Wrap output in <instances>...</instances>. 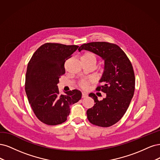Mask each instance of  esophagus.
<instances>
[{
	"instance_id": "34e87169",
	"label": "esophagus",
	"mask_w": 160,
	"mask_h": 160,
	"mask_svg": "<svg viewBox=\"0 0 160 160\" xmlns=\"http://www.w3.org/2000/svg\"><path fill=\"white\" fill-rule=\"evenodd\" d=\"M87 96H88V94L86 93H85V92H82V98H86Z\"/></svg>"
}]
</instances>
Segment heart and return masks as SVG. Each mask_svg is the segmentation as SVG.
<instances>
[{
    "mask_svg": "<svg viewBox=\"0 0 160 160\" xmlns=\"http://www.w3.org/2000/svg\"><path fill=\"white\" fill-rule=\"evenodd\" d=\"M81 60L85 62H87V63H92L95 65L97 61V58H96V54H94L93 52H88L84 53L82 56ZM94 82V79L93 78H90L87 80H82L80 82V85L82 88H86L89 84L93 83Z\"/></svg>",
    "mask_w": 160,
    "mask_h": 160,
    "instance_id": "1",
    "label": "heart"
}]
</instances>
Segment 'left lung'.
Instances as JSON below:
<instances>
[{
	"instance_id": "8db88e82",
	"label": "left lung",
	"mask_w": 160,
	"mask_h": 160,
	"mask_svg": "<svg viewBox=\"0 0 160 160\" xmlns=\"http://www.w3.org/2000/svg\"><path fill=\"white\" fill-rule=\"evenodd\" d=\"M88 50L104 60V70L99 80L102 85L96 88L106 94L99 101L94 93V106L87 110V118L92 124L109 127L115 124L124 115L135 90L133 67L124 52L116 44L106 42H93L81 45L78 50Z\"/></svg>"
}]
</instances>
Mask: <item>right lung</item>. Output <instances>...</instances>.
<instances>
[{
  "instance_id": "1",
  "label": "right lung",
  "mask_w": 160,
  "mask_h": 160,
  "mask_svg": "<svg viewBox=\"0 0 160 160\" xmlns=\"http://www.w3.org/2000/svg\"><path fill=\"white\" fill-rule=\"evenodd\" d=\"M78 46L46 43L37 50L30 60L25 80V91L29 104L38 119L50 126L64 122L70 106L82 97L78 90L60 94L57 84L65 73L64 62Z\"/></svg>"
}]
</instances>
